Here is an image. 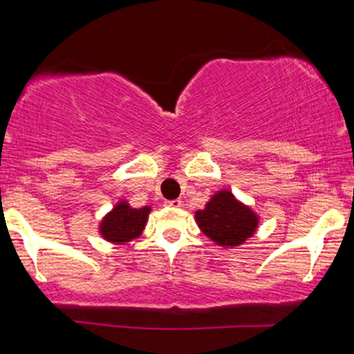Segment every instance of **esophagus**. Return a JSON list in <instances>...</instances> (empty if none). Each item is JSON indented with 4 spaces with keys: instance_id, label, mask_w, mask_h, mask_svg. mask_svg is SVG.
Masks as SVG:
<instances>
[{
    "instance_id": "esophagus-1",
    "label": "esophagus",
    "mask_w": 354,
    "mask_h": 354,
    "mask_svg": "<svg viewBox=\"0 0 354 354\" xmlns=\"http://www.w3.org/2000/svg\"><path fill=\"white\" fill-rule=\"evenodd\" d=\"M183 205L181 200H171V201H166V206H169V208H180Z\"/></svg>"
}]
</instances>
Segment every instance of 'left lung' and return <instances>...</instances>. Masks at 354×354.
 Masks as SVG:
<instances>
[{
  "label": "left lung",
  "mask_w": 354,
  "mask_h": 354,
  "mask_svg": "<svg viewBox=\"0 0 354 354\" xmlns=\"http://www.w3.org/2000/svg\"><path fill=\"white\" fill-rule=\"evenodd\" d=\"M196 221L203 233L219 246H239L253 236L258 216L248 206L234 200L230 191H219L196 211Z\"/></svg>",
  "instance_id": "left-lung-1"
}]
</instances>
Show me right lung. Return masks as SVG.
I'll return each instance as SVG.
<instances>
[{
	"label": "right lung",
	"mask_w": 354,
	"mask_h": 354,
	"mask_svg": "<svg viewBox=\"0 0 354 354\" xmlns=\"http://www.w3.org/2000/svg\"><path fill=\"white\" fill-rule=\"evenodd\" d=\"M151 208H131L126 201H120L100 225L101 236L111 243H128L143 231Z\"/></svg>",
	"instance_id": "obj_1"
}]
</instances>
